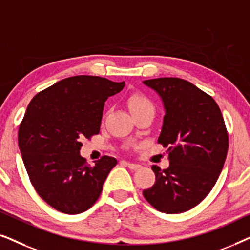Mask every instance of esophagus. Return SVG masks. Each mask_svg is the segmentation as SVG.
<instances>
[{"label": "esophagus", "mask_w": 250, "mask_h": 250, "mask_svg": "<svg viewBox=\"0 0 250 250\" xmlns=\"http://www.w3.org/2000/svg\"><path fill=\"white\" fill-rule=\"evenodd\" d=\"M124 164H126V166L128 167L129 169H138L141 167V165H139V164H134V163H128V162H123Z\"/></svg>", "instance_id": "esophagus-1"}]
</instances>
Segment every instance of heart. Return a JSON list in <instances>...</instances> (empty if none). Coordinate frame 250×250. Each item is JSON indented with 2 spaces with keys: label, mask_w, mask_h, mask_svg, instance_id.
I'll return each mask as SVG.
<instances>
[{
  "label": "heart",
  "mask_w": 250,
  "mask_h": 250,
  "mask_svg": "<svg viewBox=\"0 0 250 250\" xmlns=\"http://www.w3.org/2000/svg\"><path fill=\"white\" fill-rule=\"evenodd\" d=\"M128 105L133 115L146 110L155 111V105H153L152 101L143 94H132L128 98Z\"/></svg>",
  "instance_id": "1"
}]
</instances>
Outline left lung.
<instances>
[{"mask_svg":"<svg viewBox=\"0 0 250 250\" xmlns=\"http://www.w3.org/2000/svg\"><path fill=\"white\" fill-rule=\"evenodd\" d=\"M165 108L158 142L167 148L169 166L153 165L156 182L143 190L157 210L179 214L197 206L216 183L229 148L222 112L213 98L190 82L164 77L143 82Z\"/></svg>","mask_w":250,"mask_h":250,"instance_id":"obj_1","label":"left lung"}]
</instances>
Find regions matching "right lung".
<instances>
[{"label":"right lung","instance_id":"1","mask_svg":"<svg viewBox=\"0 0 250 250\" xmlns=\"http://www.w3.org/2000/svg\"><path fill=\"white\" fill-rule=\"evenodd\" d=\"M124 86L99 76L68 77L37 93L27 107L19 149L34 189L54 209L81 214L100 197L117 160L104 156L90 166L80 153L81 141L98 134L105 100Z\"/></svg>","mask_w":250,"mask_h":250}]
</instances>
